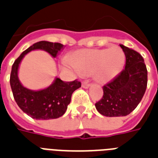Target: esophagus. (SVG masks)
Masks as SVG:
<instances>
[{
  "label": "esophagus",
  "mask_w": 158,
  "mask_h": 158,
  "mask_svg": "<svg viewBox=\"0 0 158 158\" xmlns=\"http://www.w3.org/2000/svg\"><path fill=\"white\" fill-rule=\"evenodd\" d=\"M89 86H90V84H89L88 80L82 82V87H83V88H84V89H88Z\"/></svg>",
  "instance_id": "34e87169"
}]
</instances>
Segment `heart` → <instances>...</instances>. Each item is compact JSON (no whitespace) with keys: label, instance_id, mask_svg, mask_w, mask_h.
<instances>
[{"label":"heart","instance_id":"b5f03b06","mask_svg":"<svg viewBox=\"0 0 158 158\" xmlns=\"http://www.w3.org/2000/svg\"><path fill=\"white\" fill-rule=\"evenodd\" d=\"M125 54L119 47L108 49H82L72 54L64 64L73 67L82 74H95L99 82H108L114 79L122 68Z\"/></svg>","mask_w":158,"mask_h":158}]
</instances>
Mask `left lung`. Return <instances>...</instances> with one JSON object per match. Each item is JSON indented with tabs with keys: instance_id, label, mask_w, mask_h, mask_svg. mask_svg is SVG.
<instances>
[{
	"instance_id": "8db88e82",
	"label": "left lung",
	"mask_w": 158,
	"mask_h": 158,
	"mask_svg": "<svg viewBox=\"0 0 158 158\" xmlns=\"http://www.w3.org/2000/svg\"><path fill=\"white\" fill-rule=\"evenodd\" d=\"M125 56V69L102 87L103 96L95 103L100 114L109 117L125 116L137 107L148 84L143 58L136 51L120 44Z\"/></svg>"
}]
</instances>
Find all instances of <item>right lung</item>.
Listing matches in <instances>:
<instances>
[{
	"label": "right lung",
	"mask_w": 158,
	"mask_h": 158,
	"mask_svg": "<svg viewBox=\"0 0 158 158\" xmlns=\"http://www.w3.org/2000/svg\"><path fill=\"white\" fill-rule=\"evenodd\" d=\"M63 45L59 43L41 41L25 50L15 60L11 69L10 83L14 98L21 110L36 120L56 119L63 115L70 102L72 94L81 87L77 79L72 82H64L56 78L48 89L40 91H31L20 84L18 79V69L24 55L36 49H42L56 56Z\"/></svg>",
	"instance_id": "add662e5"
}]
</instances>
